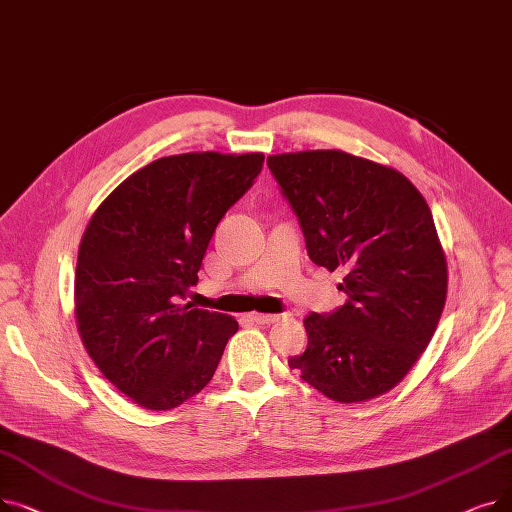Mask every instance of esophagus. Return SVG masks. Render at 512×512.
<instances>
[{
	"mask_svg": "<svg viewBox=\"0 0 512 512\" xmlns=\"http://www.w3.org/2000/svg\"><path fill=\"white\" fill-rule=\"evenodd\" d=\"M280 313H253L251 319L257 321V324L261 326H270V324H276V321H280Z\"/></svg>",
	"mask_w": 512,
	"mask_h": 512,
	"instance_id": "obj_1",
	"label": "esophagus"
}]
</instances>
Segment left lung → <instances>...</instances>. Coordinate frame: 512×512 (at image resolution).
Masks as SVG:
<instances>
[{"mask_svg":"<svg viewBox=\"0 0 512 512\" xmlns=\"http://www.w3.org/2000/svg\"><path fill=\"white\" fill-rule=\"evenodd\" d=\"M315 265L344 270L346 303L305 317L309 344L290 369L336 402L392 390L440 321L448 267L432 211L394 168L338 149L267 157Z\"/></svg>","mask_w":512,"mask_h":512,"instance_id":"1","label":"left lung"}]
</instances>
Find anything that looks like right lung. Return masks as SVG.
<instances>
[{
  "label": "right lung",
  "mask_w": 512,
  "mask_h": 512,
  "mask_svg": "<svg viewBox=\"0 0 512 512\" xmlns=\"http://www.w3.org/2000/svg\"><path fill=\"white\" fill-rule=\"evenodd\" d=\"M263 153H182L151 161L107 195L87 224L74 276L76 328L99 371L132 402L170 411L199 394L238 330L230 315L184 303L224 213Z\"/></svg>",
  "instance_id": "obj_1"
}]
</instances>
